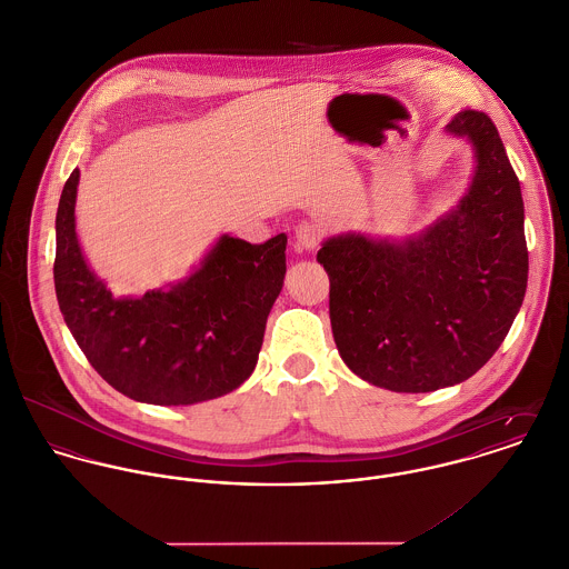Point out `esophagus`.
<instances>
[{
	"instance_id": "esophagus-1",
	"label": "esophagus",
	"mask_w": 569,
	"mask_h": 569,
	"mask_svg": "<svg viewBox=\"0 0 569 569\" xmlns=\"http://www.w3.org/2000/svg\"><path fill=\"white\" fill-rule=\"evenodd\" d=\"M295 233H297V247L306 251H312L322 240V227L310 220H303Z\"/></svg>"
}]
</instances>
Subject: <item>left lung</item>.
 Wrapping results in <instances>:
<instances>
[{
	"label": "left lung",
	"instance_id": "8db88e82",
	"mask_svg": "<svg viewBox=\"0 0 569 569\" xmlns=\"http://www.w3.org/2000/svg\"><path fill=\"white\" fill-rule=\"evenodd\" d=\"M447 130L476 146L460 204L401 247L331 238L316 254L345 365L395 392H430L478 373L505 342L528 283L523 200L491 118L462 109Z\"/></svg>",
	"mask_w": 569,
	"mask_h": 569
}]
</instances>
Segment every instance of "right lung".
I'll list each match as a JSON object with an SVG mask.
<instances>
[{"instance_id": "obj_1", "label": "right lung", "mask_w": 569, "mask_h": 569, "mask_svg": "<svg viewBox=\"0 0 569 569\" xmlns=\"http://www.w3.org/2000/svg\"><path fill=\"white\" fill-rule=\"evenodd\" d=\"M78 170L57 211L54 288L64 322L98 376L134 401L188 406L253 373L286 274L283 233L263 244L222 236L202 268L170 292L120 299L87 268L73 229Z\"/></svg>"}]
</instances>
